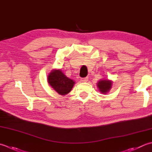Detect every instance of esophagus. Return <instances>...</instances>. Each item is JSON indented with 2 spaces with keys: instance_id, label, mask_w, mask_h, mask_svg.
<instances>
[{
  "instance_id": "esophagus-1",
  "label": "esophagus",
  "mask_w": 152,
  "mask_h": 152,
  "mask_svg": "<svg viewBox=\"0 0 152 152\" xmlns=\"http://www.w3.org/2000/svg\"><path fill=\"white\" fill-rule=\"evenodd\" d=\"M88 77H85V78H82L81 79H80V80H81V82H83V83H85V82H87L88 81Z\"/></svg>"
}]
</instances>
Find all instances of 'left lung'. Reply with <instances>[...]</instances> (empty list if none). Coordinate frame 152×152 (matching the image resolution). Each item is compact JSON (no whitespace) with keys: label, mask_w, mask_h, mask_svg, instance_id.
Returning <instances> with one entry per match:
<instances>
[{"label":"left lung","mask_w":152,"mask_h":152,"mask_svg":"<svg viewBox=\"0 0 152 152\" xmlns=\"http://www.w3.org/2000/svg\"><path fill=\"white\" fill-rule=\"evenodd\" d=\"M113 81L107 79H101L97 83V87L102 94H106L112 87Z\"/></svg>","instance_id":"1"}]
</instances>
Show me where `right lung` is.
Listing matches in <instances>:
<instances>
[{
	"mask_svg": "<svg viewBox=\"0 0 152 152\" xmlns=\"http://www.w3.org/2000/svg\"><path fill=\"white\" fill-rule=\"evenodd\" d=\"M48 83L52 88L61 96L69 93L75 81L65 75L61 69H53L48 75Z\"/></svg>",
	"mask_w": 152,
	"mask_h": 152,
	"instance_id": "obj_1",
	"label": "right lung"
}]
</instances>
